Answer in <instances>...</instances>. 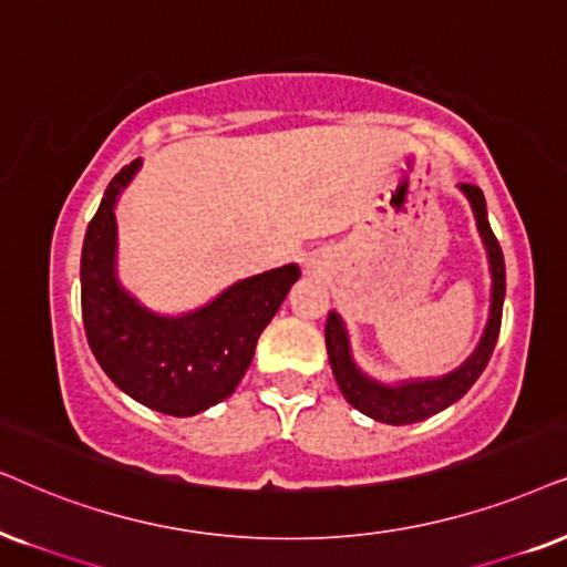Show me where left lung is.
Wrapping results in <instances>:
<instances>
[{"label":"left lung","mask_w":567,"mask_h":567,"mask_svg":"<svg viewBox=\"0 0 567 567\" xmlns=\"http://www.w3.org/2000/svg\"><path fill=\"white\" fill-rule=\"evenodd\" d=\"M465 198H468L471 212H474L476 230L482 235L486 261H489V277H492V298H489V319L482 332V340L474 353H471L455 371L432 379H403V382L386 384L379 382L371 374H367L355 363L353 348H350V334L346 321L337 311H329L327 319V353L329 367L337 379V386L346 395V400L355 411H361L369 419L379 421V424L390 426H405L419 424V421L429 419V415L444 411L453 403H457L465 392L474 386V382L482 377V371L489 363L492 350L497 346L499 321H503V303H505V259L503 248H499L497 238H494L489 217H486V200L482 188L476 185H457Z\"/></svg>","instance_id":"obj_1"}]
</instances>
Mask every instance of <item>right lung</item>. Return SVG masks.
<instances>
[{
  "label": "right lung",
  "mask_w": 567,
  "mask_h": 567,
  "mask_svg": "<svg viewBox=\"0 0 567 567\" xmlns=\"http://www.w3.org/2000/svg\"><path fill=\"white\" fill-rule=\"evenodd\" d=\"M135 159L112 177L81 254V306L99 367L125 395L152 411L204 413L240 384L264 327L298 282V264L238 279L209 303L169 313L143 306L117 277V200L138 175Z\"/></svg>",
  "instance_id": "right-lung-1"
}]
</instances>
